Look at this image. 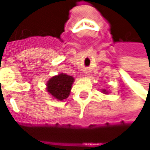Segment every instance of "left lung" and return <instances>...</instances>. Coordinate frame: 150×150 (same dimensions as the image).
Listing matches in <instances>:
<instances>
[{
  "mask_svg": "<svg viewBox=\"0 0 150 150\" xmlns=\"http://www.w3.org/2000/svg\"><path fill=\"white\" fill-rule=\"evenodd\" d=\"M103 93H108V92H105V90H103Z\"/></svg>",
  "mask_w": 150,
  "mask_h": 150,
  "instance_id": "1",
  "label": "left lung"
}]
</instances>
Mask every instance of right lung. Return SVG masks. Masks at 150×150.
Here are the masks:
<instances>
[{
    "label": "right lung",
    "instance_id": "obj_1",
    "mask_svg": "<svg viewBox=\"0 0 150 150\" xmlns=\"http://www.w3.org/2000/svg\"><path fill=\"white\" fill-rule=\"evenodd\" d=\"M74 77L65 74L53 76L47 82V92L57 100H64L69 96Z\"/></svg>",
    "mask_w": 150,
    "mask_h": 150
}]
</instances>
